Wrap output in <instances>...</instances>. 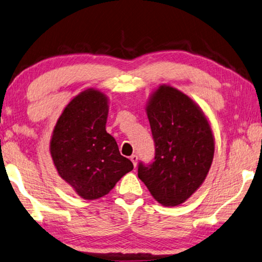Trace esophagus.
Returning <instances> with one entry per match:
<instances>
[{"label": "esophagus", "instance_id": "esophagus-1", "mask_svg": "<svg viewBox=\"0 0 262 262\" xmlns=\"http://www.w3.org/2000/svg\"><path fill=\"white\" fill-rule=\"evenodd\" d=\"M129 159H130V161L133 162V165H134V167L136 168V165H137V156H136V155H133Z\"/></svg>", "mask_w": 262, "mask_h": 262}]
</instances>
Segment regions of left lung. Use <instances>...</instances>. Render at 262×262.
<instances>
[{
	"label": "left lung",
	"mask_w": 262,
	"mask_h": 262,
	"mask_svg": "<svg viewBox=\"0 0 262 262\" xmlns=\"http://www.w3.org/2000/svg\"><path fill=\"white\" fill-rule=\"evenodd\" d=\"M146 111L156 152L152 162L138 163V178L162 206H178L200 187L211 167V128L200 107L170 86L159 87Z\"/></svg>",
	"instance_id": "obj_1"
}]
</instances>
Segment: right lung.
I'll list each match as a JSON object with an SVG mask.
<instances>
[{
    "mask_svg": "<svg viewBox=\"0 0 262 262\" xmlns=\"http://www.w3.org/2000/svg\"><path fill=\"white\" fill-rule=\"evenodd\" d=\"M107 107L103 93L83 92L66 106L51 140L59 175L86 200L104 196L134 168L105 130Z\"/></svg>",
    "mask_w": 262,
    "mask_h": 262,
    "instance_id": "right-lung-1",
    "label": "right lung"
}]
</instances>
